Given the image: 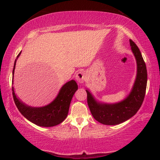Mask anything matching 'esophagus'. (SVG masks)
<instances>
[{
	"label": "esophagus",
	"instance_id": "esophagus-1",
	"mask_svg": "<svg viewBox=\"0 0 160 160\" xmlns=\"http://www.w3.org/2000/svg\"><path fill=\"white\" fill-rule=\"evenodd\" d=\"M76 79L78 83H83L87 79V75L84 71H80L76 74Z\"/></svg>",
	"mask_w": 160,
	"mask_h": 160
}]
</instances>
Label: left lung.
<instances>
[{"mask_svg":"<svg viewBox=\"0 0 160 160\" xmlns=\"http://www.w3.org/2000/svg\"><path fill=\"white\" fill-rule=\"evenodd\" d=\"M131 49L137 61L138 73L130 95L123 101L116 104H102L94 99L88 90L87 103L95 119L106 125H116L127 121L138 112L145 98L147 85V70L141 52L133 41L130 39Z\"/></svg>","mask_w":160,"mask_h":160,"instance_id":"left-lung-1","label":"left lung"}]
</instances>
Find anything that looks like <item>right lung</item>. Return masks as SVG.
Here are the masks:
<instances>
[{"mask_svg":"<svg viewBox=\"0 0 160 160\" xmlns=\"http://www.w3.org/2000/svg\"><path fill=\"white\" fill-rule=\"evenodd\" d=\"M21 52H19L17 58ZM15 60L13 69L14 75ZM78 89V85L74 80H71L63 85L59 92L58 97L53 102L48 106L41 108H32L24 104L15 95L14 89L12 87V95L15 105L22 114L26 119L36 125L41 127H53L60 124L64 121L68 113L70 104L74 93Z\"/></svg>","mask_w":160,"mask_h":160,"instance_id":"1","label":"right lung"}]
</instances>
